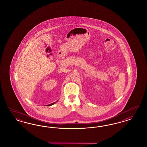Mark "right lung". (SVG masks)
<instances>
[{
    "label": "right lung",
    "mask_w": 147,
    "mask_h": 147,
    "mask_svg": "<svg viewBox=\"0 0 147 147\" xmlns=\"http://www.w3.org/2000/svg\"><path fill=\"white\" fill-rule=\"evenodd\" d=\"M55 102L52 103H51V104H49V105H47V106H52V105H54V103Z\"/></svg>",
    "instance_id": "1"
}]
</instances>
